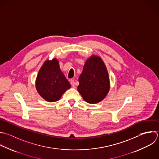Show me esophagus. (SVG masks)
<instances>
[{
  "label": "esophagus",
  "mask_w": 159,
  "mask_h": 159,
  "mask_svg": "<svg viewBox=\"0 0 159 159\" xmlns=\"http://www.w3.org/2000/svg\"><path fill=\"white\" fill-rule=\"evenodd\" d=\"M70 84H71V85L74 87V88H75V81L74 80H70Z\"/></svg>",
  "instance_id": "esophagus-1"
}]
</instances>
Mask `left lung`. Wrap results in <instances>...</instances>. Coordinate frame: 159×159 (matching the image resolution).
<instances>
[{
  "mask_svg": "<svg viewBox=\"0 0 159 159\" xmlns=\"http://www.w3.org/2000/svg\"><path fill=\"white\" fill-rule=\"evenodd\" d=\"M77 90L89 103L102 101L110 89V80L107 67L102 59L92 56L85 63L79 78Z\"/></svg>",
  "mask_w": 159,
  "mask_h": 159,
  "instance_id": "8db88e82",
  "label": "left lung"
}]
</instances>
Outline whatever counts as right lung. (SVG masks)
<instances>
[{"label":"right lung","instance_id":"add662e5","mask_svg":"<svg viewBox=\"0 0 159 159\" xmlns=\"http://www.w3.org/2000/svg\"><path fill=\"white\" fill-rule=\"evenodd\" d=\"M70 84L61 72L56 59L46 61L41 67L36 80V89L46 101H58Z\"/></svg>","mask_w":159,"mask_h":159}]
</instances>
